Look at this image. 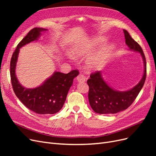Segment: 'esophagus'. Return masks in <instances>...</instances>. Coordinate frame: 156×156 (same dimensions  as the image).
<instances>
[{"instance_id":"obj_1","label":"esophagus","mask_w":156,"mask_h":156,"mask_svg":"<svg viewBox=\"0 0 156 156\" xmlns=\"http://www.w3.org/2000/svg\"><path fill=\"white\" fill-rule=\"evenodd\" d=\"M85 79L86 78L84 77V75L82 73H80L77 77V80L79 83H82V82L85 81Z\"/></svg>"}]
</instances>
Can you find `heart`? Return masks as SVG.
<instances>
[{
    "instance_id": "heart-1",
    "label": "heart",
    "mask_w": 156,
    "mask_h": 156,
    "mask_svg": "<svg viewBox=\"0 0 156 156\" xmlns=\"http://www.w3.org/2000/svg\"><path fill=\"white\" fill-rule=\"evenodd\" d=\"M105 40L104 37H96L89 41L77 44L72 48V54L75 57L88 56ZM114 45L111 43H107L101 46L96 52L87 57L86 60L87 68L90 70L100 68L105 62L108 56L112 53Z\"/></svg>"
}]
</instances>
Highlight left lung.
Listing matches in <instances>:
<instances>
[{
    "instance_id": "8db88e82",
    "label": "left lung",
    "mask_w": 156,
    "mask_h": 156,
    "mask_svg": "<svg viewBox=\"0 0 156 156\" xmlns=\"http://www.w3.org/2000/svg\"><path fill=\"white\" fill-rule=\"evenodd\" d=\"M126 44L130 50L140 53L144 63V73L139 83L127 91H118L111 88L102 77L101 72L92 73L88 79V100L94 112L98 114H115L128 108L142 89L146 77V58L141 47L124 30Z\"/></svg>"
}]
</instances>
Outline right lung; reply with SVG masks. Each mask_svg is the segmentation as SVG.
<instances>
[{
	"label": "right lung",
	"mask_w": 156,
	"mask_h": 156,
	"mask_svg": "<svg viewBox=\"0 0 156 156\" xmlns=\"http://www.w3.org/2000/svg\"><path fill=\"white\" fill-rule=\"evenodd\" d=\"M48 30L43 28H34L17 46L10 61V77L13 91L23 105L37 114L52 115L62 108L73 79L79 75L77 69L68 73L55 72L53 75L34 88H27L19 82L16 75V67L20 49L38 40L41 32Z\"/></svg>",
	"instance_id": "obj_1"
}]
</instances>
